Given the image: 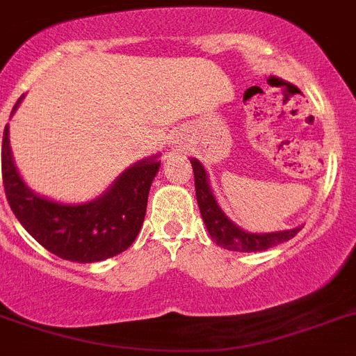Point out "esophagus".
<instances>
[{
  "instance_id": "esophagus-1",
  "label": "esophagus",
  "mask_w": 356,
  "mask_h": 356,
  "mask_svg": "<svg viewBox=\"0 0 356 356\" xmlns=\"http://www.w3.org/2000/svg\"><path fill=\"white\" fill-rule=\"evenodd\" d=\"M185 141H187V138L181 136V134H180V136H175V138H172L171 145H172V147H175V148H181V147H185Z\"/></svg>"
}]
</instances>
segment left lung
I'll return each instance as SVG.
<instances>
[{"instance_id": "1", "label": "left lung", "mask_w": 356, "mask_h": 356, "mask_svg": "<svg viewBox=\"0 0 356 356\" xmlns=\"http://www.w3.org/2000/svg\"><path fill=\"white\" fill-rule=\"evenodd\" d=\"M192 169H194L195 180V197H197L199 209H201L202 220L206 223L209 236L218 246L232 252H264L267 248L280 245L283 241L292 239L300 227L289 229V231L267 232V234H253L239 229L236 223L227 218L225 213L220 209L211 188H209L208 175L197 159H191Z\"/></svg>"}]
</instances>
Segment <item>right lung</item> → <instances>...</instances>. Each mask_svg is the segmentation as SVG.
I'll use <instances>...</instances> for the list:
<instances>
[{
	"label": "right lung",
	"instance_id": "obj_1",
	"mask_svg": "<svg viewBox=\"0 0 356 356\" xmlns=\"http://www.w3.org/2000/svg\"><path fill=\"white\" fill-rule=\"evenodd\" d=\"M20 101L22 97L13 111ZM8 133L6 125L1 150L6 199L17 220L43 248L64 260L92 264L133 245L143 225L148 192L161 165L155 161L157 155L125 169L101 197L86 204H63L40 197L24 184L13 164Z\"/></svg>",
	"mask_w": 356,
	"mask_h": 356
}]
</instances>
